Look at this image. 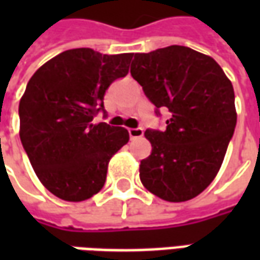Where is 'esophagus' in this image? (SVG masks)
Segmentation results:
<instances>
[{"label":"esophagus","instance_id":"esophagus-1","mask_svg":"<svg viewBox=\"0 0 260 260\" xmlns=\"http://www.w3.org/2000/svg\"><path fill=\"white\" fill-rule=\"evenodd\" d=\"M128 132H129L131 139H136V138H142L143 136V129L142 128H129Z\"/></svg>","mask_w":260,"mask_h":260}]
</instances>
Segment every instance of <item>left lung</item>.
<instances>
[{"mask_svg": "<svg viewBox=\"0 0 260 260\" xmlns=\"http://www.w3.org/2000/svg\"><path fill=\"white\" fill-rule=\"evenodd\" d=\"M131 75L171 113L166 131L145 132L152 153L139 166L142 184L163 201H189L214 180L234 134L231 80L212 57L184 46L136 53Z\"/></svg>", "mask_w": 260, "mask_h": 260, "instance_id": "left-lung-1", "label": "left lung"}]
</instances>
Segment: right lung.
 <instances>
[{"label":"right lung","instance_id":"1","mask_svg":"<svg viewBox=\"0 0 260 260\" xmlns=\"http://www.w3.org/2000/svg\"><path fill=\"white\" fill-rule=\"evenodd\" d=\"M134 54H100L72 48L33 74L19 102V136L37 178L53 195L82 202L100 192L110 158L128 143L129 134L106 122L108 86L129 71Z\"/></svg>","mask_w":260,"mask_h":260}]
</instances>
